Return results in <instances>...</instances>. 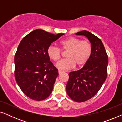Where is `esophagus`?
I'll list each match as a JSON object with an SVG mask.
<instances>
[{
	"label": "esophagus",
	"instance_id": "esophagus-1",
	"mask_svg": "<svg viewBox=\"0 0 122 122\" xmlns=\"http://www.w3.org/2000/svg\"><path fill=\"white\" fill-rule=\"evenodd\" d=\"M64 73V71H60V70H59V71H58V73H59V74H61V73Z\"/></svg>",
	"mask_w": 122,
	"mask_h": 122
}]
</instances>
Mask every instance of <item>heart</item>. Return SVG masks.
<instances>
[{"instance_id": "heart-1", "label": "heart", "mask_w": 122, "mask_h": 122, "mask_svg": "<svg viewBox=\"0 0 122 122\" xmlns=\"http://www.w3.org/2000/svg\"><path fill=\"white\" fill-rule=\"evenodd\" d=\"M60 49L63 51H67L66 59L60 61L56 67L60 69L68 70L74 68L81 67L89 60L92 54V46L87 40L71 36L59 42ZM47 54L51 60L59 61L61 58V51L59 48L50 46L47 49Z\"/></svg>"}]
</instances>
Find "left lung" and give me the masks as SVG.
Here are the masks:
<instances>
[{"instance_id": "obj_1", "label": "left lung", "mask_w": 122, "mask_h": 122, "mask_svg": "<svg viewBox=\"0 0 122 122\" xmlns=\"http://www.w3.org/2000/svg\"><path fill=\"white\" fill-rule=\"evenodd\" d=\"M86 36L92 46L89 60L81 69L69 73L66 93L76 102L93 98L98 92L107 76L108 56L101 40L86 30L76 33Z\"/></svg>"}]
</instances>
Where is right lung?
<instances>
[{
    "mask_svg": "<svg viewBox=\"0 0 122 122\" xmlns=\"http://www.w3.org/2000/svg\"><path fill=\"white\" fill-rule=\"evenodd\" d=\"M64 34L36 29L24 36L14 56V76L24 94L34 101L46 99L52 92L58 76L47 54L51 43Z\"/></svg>",
    "mask_w": 122,
    "mask_h": 122,
    "instance_id": "right-lung-1",
    "label": "right lung"
}]
</instances>
